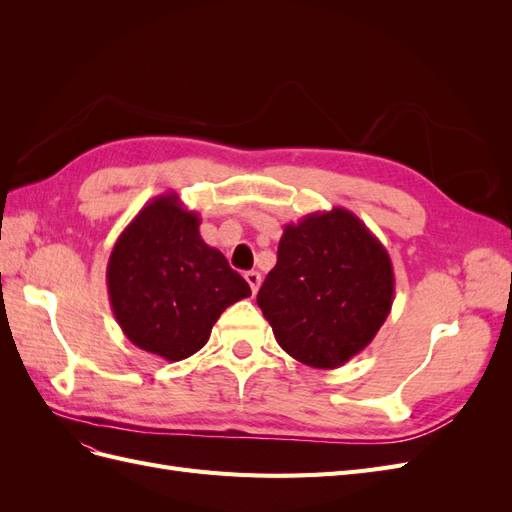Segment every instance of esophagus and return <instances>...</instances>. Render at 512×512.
<instances>
[{
    "instance_id": "obj_1",
    "label": "esophagus",
    "mask_w": 512,
    "mask_h": 512,
    "mask_svg": "<svg viewBox=\"0 0 512 512\" xmlns=\"http://www.w3.org/2000/svg\"><path fill=\"white\" fill-rule=\"evenodd\" d=\"M245 282H247V284H250L252 292L256 294V292H258V288H260V282H262V277H260V273H258V271H247V273H245Z\"/></svg>"
}]
</instances>
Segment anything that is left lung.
Masks as SVG:
<instances>
[{
    "label": "left lung",
    "mask_w": 512,
    "mask_h": 512,
    "mask_svg": "<svg viewBox=\"0 0 512 512\" xmlns=\"http://www.w3.org/2000/svg\"><path fill=\"white\" fill-rule=\"evenodd\" d=\"M395 294L389 252L344 207L286 224L258 307L292 359L335 369L371 344Z\"/></svg>",
    "instance_id": "1"
}]
</instances>
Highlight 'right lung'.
Segmentation results:
<instances>
[{
    "label": "right lung",
    "instance_id": "obj_1",
    "mask_svg": "<svg viewBox=\"0 0 512 512\" xmlns=\"http://www.w3.org/2000/svg\"><path fill=\"white\" fill-rule=\"evenodd\" d=\"M198 226V213L185 209L175 192L156 196L108 258V299L123 335L164 361L198 352L224 309L252 294Z\"/></svg>",
    "mask_w": 512,
    "mask_h": 512
}]
</instances>
